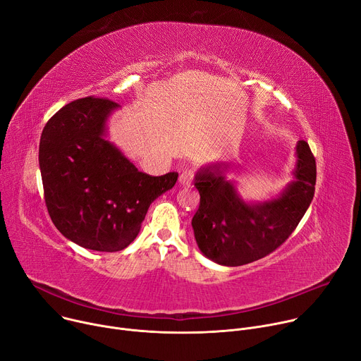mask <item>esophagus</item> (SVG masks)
I'll list each match as a JSON object with an SVG mask.
<instances>
[{"mask_svg":"<svg viewBox=\"0 0 361 361\" xmlns=\"http://www.w3.org/2000/svg\"><path fill=\"white\" fill-rule=\"evenodd\" d=\"M192 180H194V171H192V170H185V171H183V173L180 174V178H178L180 184H181V185H187V187L192 183Z\"/></svg>","mask_w":361,"mask_h":361,"instance_id":"1","label":"esophagus"}]
</instances>
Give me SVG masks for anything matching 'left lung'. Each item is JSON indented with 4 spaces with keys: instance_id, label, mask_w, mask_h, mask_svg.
Returning a JSON list of instances; mask_svg holds the SVG:
<instances>
[{
    "instance_id": "1",
    "label": "left lung",
    "mask_w": 361,
    "mask_h": 361,
    "mask_svg": "<svg viewBox=\"0 0 361 361\" xmlns=\"http://www.w3.org/2000/svg\"><path fill=\"white\" fill-rule=\"evenodd\" d=\"M297 158V181L264 204L240 200L219 164L197 173L194 185L200 192V206L191 226L204 256L219 265L240 267L272 253L292 235L312 202L317 180L308 142H298Z\"/></svg>"
}]
</instances>
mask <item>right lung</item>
I'll return each mask as SVG.
<instances>
[{
	"label": "right lung",
	"mask_w": 361,
	"mask_h": 361,
	"mask_svg": "<svg viewBox=\"0 0 361 361\" xmlns=\"http://www.w3.org/2000/svg\"><path fill=\"white\" fill-rule=\"evenodd\" d=\"M118 104L82 97L46 123L39 149L44 202L57 231L76 245L118 252L134 242L149 204L173 188L178 173L149 176L104 140Z\"/></svg>",
	"instance_id": "obj_1"
}]
</instances>
